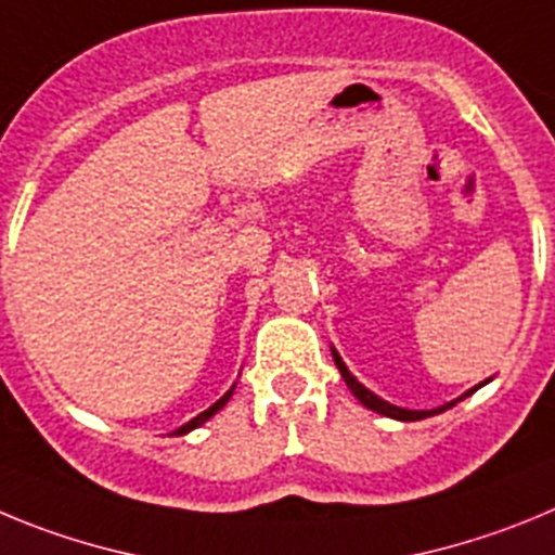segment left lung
<instances>
[{
	"instance_id": "1",
	"label": "left lung",
	"mask_w": 555,
	"mask_h": 555,
	"mask_svg": "<svg viewBox=\"0 0 555 555\" xmlns=\"http://www.w3.org/2000/svg\"><path fill=\"white\" fill-rule=\"evenodd\" d=\"M332 357H334V364H337V371L343 373L346 384H348V387H351V392L359 398V403H362V406H367V409H373V412L384 414V417H392V421H406V423L409 421H423V417H431V414L446 412V409H451L453 403H456V401H451V403H446V406H437V409H401V406H392V403L382 401V398H378L376 392H371V389H367V387H362V384H359L357 378L351 376V371H348L346 362L339 359V353L334 351V348H332ZM478 387H481V384H478ZM476 389H467V392H464L462 398H467V396H470V392H476ZM462 398H459V401H462Z\"/></svg>"
}]
</instances>
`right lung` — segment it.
<instances>
[{"label": "right lung", "instance_id": "add662e5", "mask_svg": "<svg viewBox=\"0 0 555 555\" xmlns=\"http://www.w3.org/2000/svg\"><path fill=\"white\" fill-rule=\"evenodd\" d=\"M232 389H234V387H232ZM232 389H229V392H227V396L221 398V401H216V403H212V406H209V409H204V412L198 414V417H193L191 423H184V426H179L177 431H173V434H188V431H193V428H198V426H202V423H207L209 417H212V414L218 412V409H223V406H227V401H229V398H232Z\"/></svg>", "mask_w": 555, "mask_h": 555}]
</instances>
